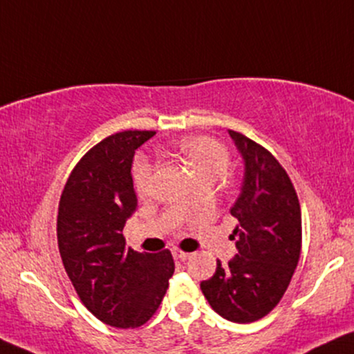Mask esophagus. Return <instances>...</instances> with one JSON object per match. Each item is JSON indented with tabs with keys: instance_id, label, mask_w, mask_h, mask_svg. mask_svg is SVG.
I'll return each instance as SVG.
<instances>
[{
	"instance_id": "obj_1",
	"label": "esophagus",
	"mask_w": 354,
	"mask_h": 354,
	"mask_svg": "<svg viewBox=\"0 0 354 354\" xmlns=\"http://www.w3.org/2000/svg\"><path fill=\"white\" fill-rule=\"evenodd\" d=\"M174 257H176V259H178V261H185V259H189V257H190V252H184L180 250H174Z\"/></svg>"
}]
</instances>
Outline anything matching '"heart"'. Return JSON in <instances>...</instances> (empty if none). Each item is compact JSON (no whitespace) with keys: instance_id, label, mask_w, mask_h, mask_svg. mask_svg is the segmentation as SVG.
<instances>
[{"instance_id":"1","label":"heart","mask_w":354,"mask_h":354,"mask_svg":"<svg viewBox=\"0 0 354 354\" xmlns=\"http://www.w3.org/2000/svg\"><path fill=\"white\" fill-rule=\"evenodd\" d=\"M177 151L185 157L197 174L198 182H216L230 165V152L221 142L208 136H192L177 142ZM154 164L147 159H138L133 169L134 187L139 197H146L151 190Z\"/></svg>"}]
</instances>
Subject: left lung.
<instances>
[{
  "label": "left lung",
  "instance_id": "1",
  "mask_svg": "<svg viewBox=\"0 0 354 354\" xmlns=\"http://www.w3.org/2000/svg\"><path fill=\"white\" fill-rule=\"evenodd\" d=\"M244 160V180L231 215L238 254L200 283L218 315L251 324L281 302L299 264L302 213L289 176L266 147L228 131Z\"/></svg>",
  "mask_w": 354,
  "mask_h": 354
}]
</instances>
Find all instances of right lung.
<instances>
[{"mask_svg":"<svg viewBox=\"0 0 354 354\" xmlns=\"http://www.w3.org/2000/svg\"><path fill=\"white\" fill-rule=\"evenodd\" d=\"M156 131H123L82 157L64 187L57 215L62 263L82 304L103 324L136 328L154 315L172 277V254L126 246L123 228L136 210L134 151Z\"/></svg>","mask_w":354,"mask_h":354,"instance_id":"right-lung-1","label":"right lung"}]
</instances>
